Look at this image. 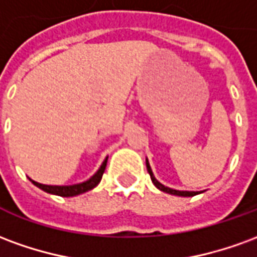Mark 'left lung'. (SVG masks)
<instances>
[{
	"mask_svg": "<svg viewBox=\"0 0 257 257\" xmlns=\"http://www.w3.org/2000/svg\"><path fill=\"white\" fill-rule=\"evenodd\" d=\"M146 167H147V171L150 173V178H151V182L154 183L157 189L161 190L164 193H168V194H172V195H179V197H194V195H197V194H201L202 191H184V190H175V189H171V187H167V186H164L162 183H160L158 180L156 179L154 176V173L151 171V167L150 164H149V160L146 158Z\"/></svg>",
	"mask_w": 257,
	"mask_h": 257,
	"instance_id": "8db88e82",
	"label": "left lung"
}]
</instances>
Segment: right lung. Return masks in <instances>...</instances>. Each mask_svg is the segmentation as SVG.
Wrapping results in <instances>:
<instances>
[{"mask_svg":"<svg viewBox=\"0 0 257 257\" xmlns=\"http://www.w3.org/2000/svg\"><path fill=\"white\" fill-rule=\"evenodd\" d=\"M107 158H104V161L101 162L100 168L96 171V173L93 176H90L88 180H85L82 183H77V184H70V186H49V184H42L38 183L36 180L30 179V182L34 186H37L38 189L44 190L45 193L49 194H55V195H60V197H75V195H79V194H84L89 190L95 189L97 184L100 183L101 176L104 173V169H106L107 165Z\"/></svg>","mask_w":257,"mask_h":257,"instance_id":"add662e5","label":"right lung"}]
</instances>
